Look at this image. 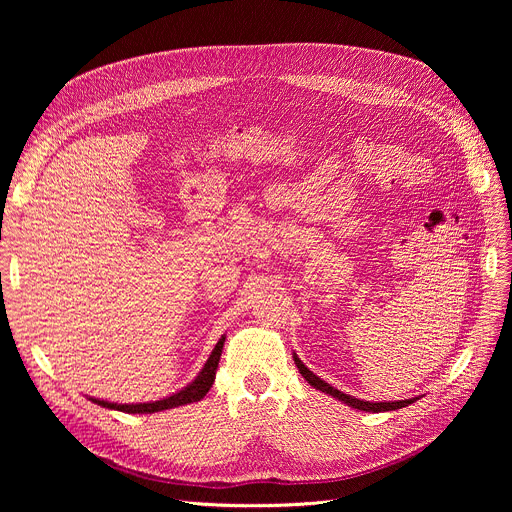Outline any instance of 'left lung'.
<instances>
[{"mask_svg":"<svg viewBox=\"0 0 512 512\" xmlns=\"http://www.w3.org/2000/svg\"><path fill=\"white\" fill-rule=\"evenodd\" d=\"M294 360H296V367H298L300 375H302L314 389H318V391H322V393H326V395H332L334 399H338V401H342V403H346L348 407L358 409V411H369V413L397 411V409L407 407V405H411V403H415V401L419 399V397H413V399H405V401H379V403H375V401H362V399H356V397H352V395H346V393L334 389L332 385H328L326 381H322L320 377H316V375L306 367V364L300 360V356H298L296 352H294Z\"/></svg>","mask_w":512,"mask_h":512,"instance_id":"obj_1","label":"left lung"}]
</instances>
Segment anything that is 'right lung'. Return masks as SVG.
Instances as JSON below:
<instances>
[{
  "instance_id": "obj_1",
  "label": "right lung",
  "mask_w": 512,
  "mask_h": 512,
  "mask_svg": "<svg viewBox=\"0 0 512 512\" xmlns=\"http://www.w3.org/2000/svg\"><path fill=\"white\" fill-rule=\"evenodd\" d=\"M223 344H225V336L216 342L214 350L210 352L208 360L204 362L202 371L198 373V377L186 385L182 391L166 397V399H160V401H150V403H131V405H121V403H109V401H99V399H93L89 397V401L101 405V407H107V409H117V411H125V413H158V411H166V409H174V407H180V405H188V403H196L200 401L212 387L214 383V375H216V369H218V360H221V352H223Z\"/></svg>"
}]
</instances>
